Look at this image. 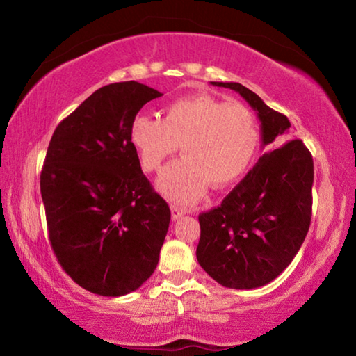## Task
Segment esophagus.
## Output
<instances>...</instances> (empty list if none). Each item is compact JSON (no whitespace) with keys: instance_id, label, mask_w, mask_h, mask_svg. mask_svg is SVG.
<instances>
[{"instance_id":"1","label":"esophagus","mask_w":356,"mask_h":356,"mask_svg":"<svg viewBox=\"0 0 356 356\" xmlns=\"http://www.w3.org/2000/svg\"><path fill=\"white\" fill-rule=\"evenodd\" d=\"M182 215H185V210L184 209H180L179 206H171V216H172L174 221L179 220Z\"/></svg>"}]
</instances>
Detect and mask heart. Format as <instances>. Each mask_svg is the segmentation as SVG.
Wrapping results in <instances>:
<instances>
[{
	"label": "heart",
	"mask_w": 356,
	"mask_h": 356,
	"mask_svg": "<svg viewBox=\"0 0 356 356\" xmlns=\"http://www.w3.org/2000/svg\"><path fill=\"white\" fill-rule=\"evenodd\" d=\"M130 141L144 171H159L177 152L182 160L166 168L156 186L180 206L195 204L209 184L226 186L248 171L257 154L259 129L248 108L210 95L174 100L163 118L138 114Z\"/></svg>",
	"instance_id": "1"
}]
</instances>
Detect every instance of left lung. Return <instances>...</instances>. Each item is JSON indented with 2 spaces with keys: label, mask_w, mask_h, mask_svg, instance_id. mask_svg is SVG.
I'll return each instance as SVG.
<instances>
[{
  "label": "left lung",
  "mask_w": 356,
  "mask_h": 356,
  "mask_svg": "<svg viewBox=\"0 0 356 356\" xmlns=\"http://www.w3.org/2000/svg\"><path fill=\"white\" fill-rule=\"evenodd\" d=\"M212 84L232 89L248 102L261 120L262 146L268 152L221 206L200 215L196 257L221 286L256 289L284 272L305 242L311 225L314 163L303 141L284 143L291 127L284 114L265 105L243 84Z\"/></svg>",
  "instance_id": "1"
}]
</instances>
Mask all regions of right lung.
Instances as JSON below:
<instances>
[{
    "label": "right lung",
    "instance_id": "1",
    "mask_svg": "<svg viewBox=\"0 0 356 356\" xmlns=\"http://www.w3.org/2000/svg\"><path fill=\"white\" fill-rule=\"evenodd\" d=\"M161 92L108 84L59 122L40 172L48 237L58 262L86 291L120 297L159 264L171 210L141 171L130 141L138 111Z\"/></svg>",
    "mask_w": 356,
    "mask_h": 356
}]
</instances>
